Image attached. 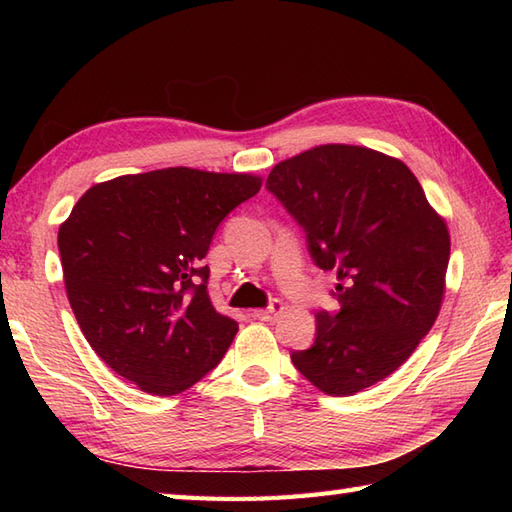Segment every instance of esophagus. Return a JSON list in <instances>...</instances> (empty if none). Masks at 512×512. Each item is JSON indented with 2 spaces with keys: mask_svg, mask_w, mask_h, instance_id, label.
Returning a JSON list of instances; mask_svg holds the SVG:
<instances>
[{
  "mask_svg": "<svg viewBox=\"0 0 512 512\" xmlns=\"http://www.w3.org/2000/svg\"><path fill=\"white\" fill-rule=\"evenodd\" d=\"M281 310H284V303H281L279 299H273V301L268 303V308H264V310H255V317H257L259 321H273Z\"/></svg>",
  "mask_w": 512,
  "mask_h": 512,
  "instance_id": "obj_1",
  "label": "esophagus"
}]
</instances>
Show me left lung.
I'll return each instance as SVG.
<instances>
[{"mask_svg": "<svg viewBox=\"0 0 512 512\" xmlns=\"http://www.w3.org/2000/svg\"><path fill=\"white\" fill-rule=\"evenodd\" d=\"M266 189L303 228L314 266L339 279V310L317 312L292 365L330 396L394 374L436 323L451 253L416 176L374 149L321 145L275 165Z\"/></svg>", "mask_w": 512, "mask_h": 512, "instance_id": "8db88e82", "label": "left lung"}]
</instances>
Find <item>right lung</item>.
<instances>
[{
	"mask_svg": "<svg viewBox=\"0 0 512 512\" xmlns=\"http://www.w3.org/2000/svg\"><path fill=\"white\" fill-rule=\"evenodd\" d=\"M259 187L246 173L171 167L94 184L74 204L59 228L65 290L118 376L173 396L222 361L237 323L211 306L204 257Z\"/></svg>",
	"mask_w": 512,
	"mask_h": 512,
	"instance_id": "right-lung-1",
	"label": "right lung"
}]
</instances>
